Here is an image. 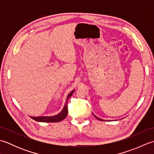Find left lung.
<instances>
[{"label": "left lung", "instance_id": "left-lung-1", "mask_svg": "<svg viewBox=\"0 0 154 154\" xmlns=\"http://www.w3.org/2000/svg\"><path fill=\"white\" fill-rule=\"evenodd\" d=\"M93 115H94V117H95L96 119H98V120H100V121H103V120H103V119H99V118H98L97 116H96L95 115H94V114H93Z\"/></svg>", "mask_w": 154, "mask_h": 154}]
</instances>
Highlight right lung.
Masks as SVG:
<instances>
[{
    "instance_id": "obj_1",
    "label": "right lung",
    "mask_w": 154,
    "mask_h": 154,
    "mask_svg": "<svg viewBox=\"0 0 154 154\" xmlns=\"http://www.w3.org/2000/svg\"><path fill=\"white\" fill-rule=\"evenodd\" d=\"M74 90H73L71 92L68 94L66 100H65V103L63 109H62L61 112L57 114V115L55 116H38V117H34L30 116L32 119L38 121V122H60V121L65 119V118L67 116L68 113V109H67V102L69 98L71 97L72 94L73 93Z\"/></svg>"
}]
</instances>
